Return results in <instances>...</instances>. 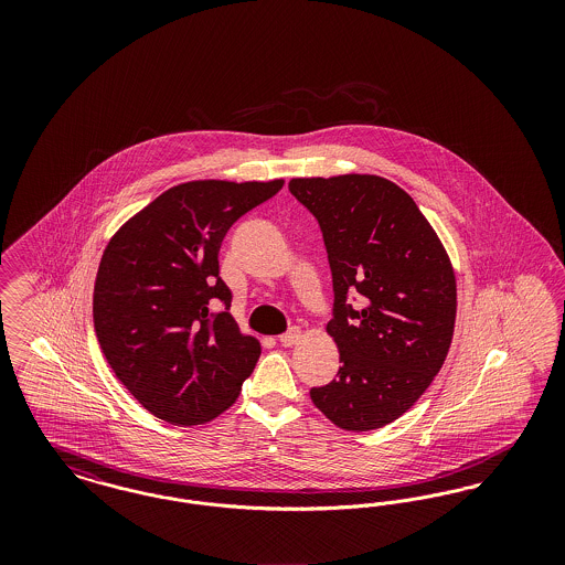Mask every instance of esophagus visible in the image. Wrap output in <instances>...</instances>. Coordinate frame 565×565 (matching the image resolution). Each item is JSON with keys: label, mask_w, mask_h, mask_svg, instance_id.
<instances>
[{"label": "esophagus", "mask_w": 565, "mask_h": 565, "mask_svg": "<svg viewBox=\"0 0 565 565\" xmlns=\"http://www.w3.org/2000/svg\"><path fill=\"white\" fill-rule=\"evenodd\" d=\"M300 337H302V332H300L298 328H292L290 332H286V334L279 337V343H281L284 348H295L296 343L300 341Z\"/></svg>", "instance_id": "1"}]
</instances>
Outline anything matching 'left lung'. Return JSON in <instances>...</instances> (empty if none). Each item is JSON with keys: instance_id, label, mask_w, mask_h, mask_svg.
<instances>
[{"instance_id": "left-lung-1", "label": "left lung", "mask_w": 565, "mask_h": 565, "mask_svg": "<svg viewBox=\"0 0 565 565\" xmlns=\"http://www.w3.org/2000/svg\"><path fill=\"white\" fill-rule=\"evenodd\" d=\"M288 186L322 226L334 288L326 332L339 376L309 396L343 430L383 428L445 364L457 313L451 258L413 196L381 175L295 178ZM348 291L361 295L360 310L344 305Z\"/></svg>"}]
</instances>
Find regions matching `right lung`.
<instances>
[{
    "label": "right lung",
    "mask_w": 565,
    "mask_h": 565,
    "mask_svg": "<svg viewBox=\"0 0 565 565\" xmlns=\"http://www.w3.org/2000/svg\"><path fill=\"white\" fill-rule=\"evenodd\" d=\"M284 180H192L164 190L109 239L93 290V322L114 375L148 413L201 426L239 398L260 341L231 313L217 252L245 212Z\"/></svg>",
    "instance_id": "obj_1"
}]
</instances>
